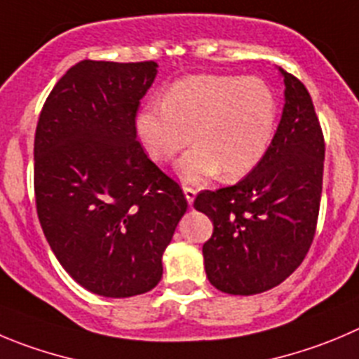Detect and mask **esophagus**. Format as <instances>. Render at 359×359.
I'll return each mask as SVG.
<instances>
[{
    "label": "esophagus",
    "mask_w": 359,
    "mask_h": 359,
    "mask_svg": "<svg viewBox=\"0 0 359 359\" xmlns=\"http://www.w3.org/2000/svg\"><path fill=\"white\" fill-rule=\"evenodd\" d=\"M184 196H186V200H187V203H193L195 202V196H196V191L193 189V187H189V186H184Z\"/></svg>",
    "instance_id": "obj_1"
}]
</instances>
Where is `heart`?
<instances>
[{
    "mask_svg": "<svg viewBox=\"0 0 359 359\" xmlns=\"http://www.w3.org/2000/svg\"><path fill=\"white\" fill-rule=\"evenodd\" d=\"M276 99L262 79L239 76H193L175 83L164 102L147 104L136 130L157 163H177L184 182L200 184L223 173L229 180L248 175L264 159L276 130Z\"/></svg>",
    "mask_w": 359,
    "mask_h": 359,
    "instance_id": "1",
    "label": "heart"
}]
</instances>
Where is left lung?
Returning a JSON list of instances; mask_svg holds the SVG:
<instances>
[{
    "mask_svg": "<svg viewBox=\"0 0 359 359\" xmlns=\"http://www.w3.org/2000/svg\"><path fill=\"white\" fill-rule=\"evenodd\" d=\"M285 106L264 159L243 180L202 191L195 209L212 221L203 264L217 290L253 296L299 267L316 236L323 193L324 136L303 83L280 69Z\"/></svg>",
    "mask_w": 359,
    "mask_h": 359,
    "instance_id": "obj_1",
    "label": "left lung"
}]
</instances>
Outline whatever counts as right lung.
Instances as JSON below:
<instances>
[{"label":"right lung","instance_id":"right-lung-1","mask_svg":"<svg viewBox=\"0 0 359 359\" xmlns=\"http://www.w3.org/2000/svg\"><path fill=\"white\" fill-rule=\"evenodd\" d=\"M156 62L83 60L46 99L35 133L40 226L63 269L104 297L145 294L187 209L136 140Z\"/></svg>","mask_w":359,"mask_h":359}]
</instances>
